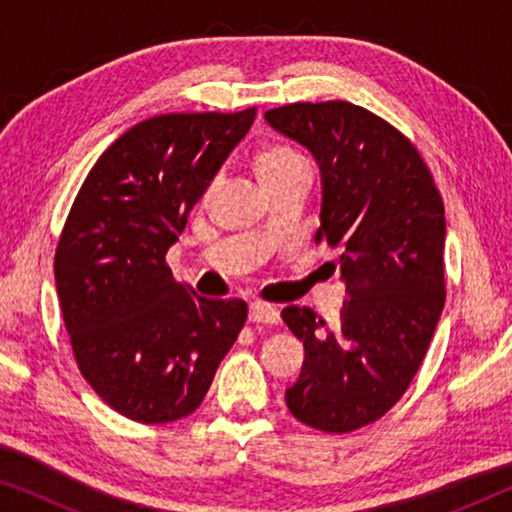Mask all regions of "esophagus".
I'll use <instances>...</instances> for the list:
<instances>
[{
    "mask_svg": "<svg viewBox=\"0 0 512 512\" xmlns=\"http://www.w3.org/2000/svg\"><path fill=\"white\" fill-rule=\"evenodd\" d=\"M249 319L256 321V324H277L279 312H277V307H272L268 303H251Z\"/></svg>",
    "mask_w": 512,
    "mask_h": 512,
    "instance_id": "34e87169",
    "label": "esophagus"
}]
</instances>
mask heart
<instances>
[{
    "label": "heart",
    "mask_w": 512,
    "mask_h": 512,
    "mask_svg": "<svg viewBox=\"0 0 512 512\" xmlns=\"http://www.w3.org/2000/svg\"><path fill=\"white\" fill-rule=\"evenodd\" d=\"M303 167H310L307 160L286 144H268L256 156V172L265 186L275 184V181L289 177L291 172L303 170Z\"/></svg>",
    "instance_id": "1"
}]
</instances>
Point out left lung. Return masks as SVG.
Masks as SVG:
<instances>
[{
    "mask_svg": "<svg viewBox=\"0 0 512 512\" xmlns=\"http://www.w3.org/2000/svg\"><path fill=\"white\" fill-rule=\"evenodd\" d=\"M321 170L317 242L340 251L347 300L340 324L289 305L282 319L303 340L291 415L349 433L401 401L422 366L445 305V207L415 144L352 102H296L265 111Z\"/></svg>",
    "mask_w": 512,
    "mask_h": 512,
    "instance_id": "8db88e82",
    "label": "left lung"
}]
</instances>
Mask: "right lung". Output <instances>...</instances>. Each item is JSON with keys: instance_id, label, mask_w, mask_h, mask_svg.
Listing matches in <instances>:
<instances>
[{"instance_id": "right-lung-1", "label": "right lung", "mask_w": 512, "mask_h": 512, "mask_svg": "<svg viewBox=\"0 0 512 512\" xmlns=\"http://www.w3.org/2000/svg\"><path fill=\"white\" fill-rule=\"evenodd\" d=\"M254 118H146L97 158L69 209L55 249L62 319L81 375L132 422L191 415L247 321L244 300L198 296L165 256Z\"/></svg>"}]
</instances>
